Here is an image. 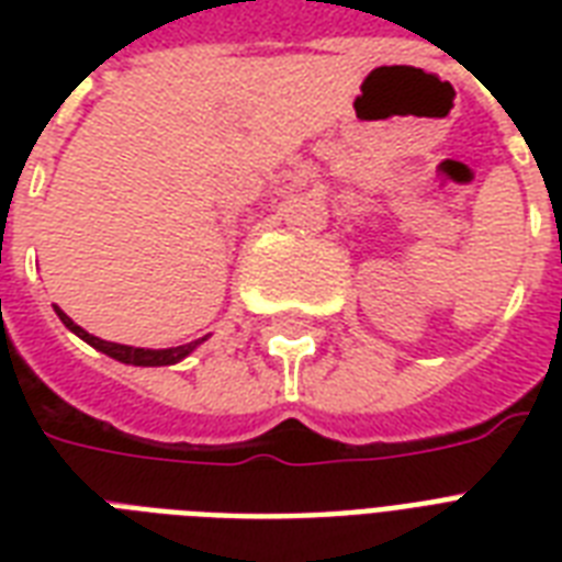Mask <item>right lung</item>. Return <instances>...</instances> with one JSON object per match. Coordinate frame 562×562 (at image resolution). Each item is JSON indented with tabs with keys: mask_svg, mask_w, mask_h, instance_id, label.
<instances>
[{
	"mask_svg": "<svg viewBox=\"0 0 562 562\" xmlns=\"http://www.w3.org/2000/svg\"><path fill=\"white\" fill-rule=\"evenodd\" d=\"M55 312H57V317L64 321L66 329H72V333L78 335V338H83V341L90 344V347H95V350L104 352V356H110V359L122 361V364H136V368H162V364H175V361L187 359L189 352H192L198 344L206 341V338H201V341L183 344V347H171V350H143V347H125V344L101 341V338L90 335L87 329H81V326L75 324L69 315H64L60 308H55Z\"/></svg>",
	"mask_w": 562,
	"mask_h": 562,
	"instance_id": "1",
	"label": "right lung"
}]
</instances>
